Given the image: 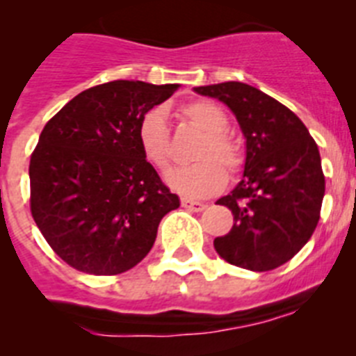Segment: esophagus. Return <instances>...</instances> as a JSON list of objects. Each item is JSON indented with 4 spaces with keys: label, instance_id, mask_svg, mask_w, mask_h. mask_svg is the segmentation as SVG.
Instances as JSON below:
<instances>
[{
    "label": "esophagus",
    "instance_id": "1",
    "mask_svg": "<svg viewBox=\"0 0 356 356\" xmlns=\"http://www.w3.org/2000/svg\"><path fill=\"white\" fill-rule=\"evenodd\" d=\"M181 207L188 212H201V210H205L207 205L205 203H200V201H191V200H181Z\"/></svg>",
    "mask_w": 356,
    "mask_h": 356
}]
</instances>
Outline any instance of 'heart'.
<instances>
[{"instance_id":"b5f03b06","label":"heart","mask_w":356,"mask_h":356,"mask_svg":"<svg viewBox=\"0 0 356 356\" xmlns=\"http://www.w3.org/2000/svg\"><path fill=\"white\" fill-rule=\"evenodd\" d=\"M180 115L203 131V137L197 140L193 151V159L197 162L169 175V185L193 200L212 196L226 185L225 168L228 175H235L242 168V149L226 134L228 115L216 102L193 99L180 106ZM137 144L147 163L156 171L165 172L171 169V137L162 110L153 108L140 118L137 127ZM222 167L225 168L222 170Z\"/></svg>"}]
</instances>
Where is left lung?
<instances>
[{"label":"left lung","instance_id":"left-lung-1","mask_svg":"<svg viewBox=\"0 0 356 356\" xmlns=\"http://www.w3.org/2000/svg\"><path fill=\"white\" fill-rule=\"evenodd\" d=\"M217 97L237 118L246 137L244 175L217 205L234 213V226L213 248L232 266L271 271L312 237L325 196L316 140L301 119L257 87L241 81L194 87Z\"/></svg>","mask_w":356,"mask_h":356}]
</instances>
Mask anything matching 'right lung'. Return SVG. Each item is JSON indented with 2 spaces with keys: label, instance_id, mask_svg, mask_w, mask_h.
<instances>
[{
  "label": "right lung",
  "instance_id": "obj_1",
  "mask_svg": "<svg viewBox=\"0 0 356 356\" xmlns=\"http://www.w3.org/2000/svg\"><path fill=\"white\" fill-rule=\"evenodd\" d=\"M178 85L115 80L74 96L44 127L30 159V210L65 264L121 275L149 253L180 200L137 144L146 112Z\"/></svg>",
  "mask_w": 356,
  "mask_h": 356
}]
</instances>
